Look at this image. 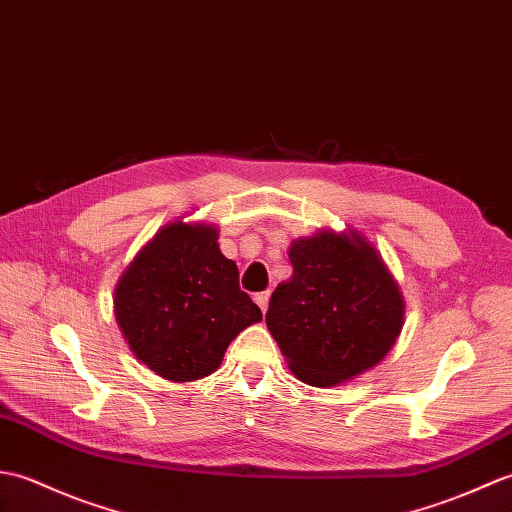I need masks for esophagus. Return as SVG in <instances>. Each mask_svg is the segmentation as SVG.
Returning a JSON list of instances; mask_svg holds the SVG:
<instances>
[{"label":"esophagus","mask_w":512,"mask_h":512,"mask_svg":"<svg viewBox=\"0 0 512 512\" xmlns=\"http://www.w3.org/2000/svg\"><path fill=\"white\" fill-rule=\"evenodd\" d=\"M254 302L260 306V311H267V304H269V291H260L254 295Z\"/></svg>","instance_id":"esophagus-1"}]
</instances>
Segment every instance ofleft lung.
Instances as JSON below:
<instances>
[{
	"instance_id": "obj_1",
	"label": "left lung",
	"mask_w": 512,
	"mask_h": 512,
	"mask_svg": "<svg viewBox=\"0 0 512 512\" xmlns=\"http://www.w3.org/2000/svg\"><path fill=\"white\" fill-rule=\"evenodd\" d=\"M293 276L271 293L267 328L302 383L331 388L388 355L403 295L366 238L322 230L289 247Z\"/></svg>"
}]
</instances>
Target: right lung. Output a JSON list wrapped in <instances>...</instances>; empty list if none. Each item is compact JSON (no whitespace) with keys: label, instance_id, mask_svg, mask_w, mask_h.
<instances>
[{"label":"right lung","instance_id":"right-lung-1","mask_svg":"<svg viewBox=\"0 0 512 512\" xmlns=\"http://www.w3.org/2000/svg\"><path fill=\"white\" fill-rule=\"evenodd\" d=\"M217 241L214 225L168 223L116 285V322L131 352L168 381L208 377L232 339L263 320Z\"/></svg>","mask_w":512,"mask_h":512}]
</instances>
